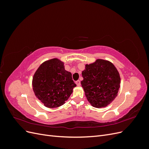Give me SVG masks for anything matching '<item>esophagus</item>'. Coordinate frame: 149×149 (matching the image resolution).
Wrapping results in <instances>:
<instances>
[{
	"label": "esophagus",
	"mask_w": 149,
	"mask_h": 149,
	"mask_svg": "<svg viewBox=\"0 0 149 149\" xmlns=\"http://www.w3.org/2000/svg\"><path fill=\"white\" fill-rule=\"evenodd\" d=\"M75 83H76V85H77V86H79L81 85V82H80V81H79V80H78V81H76Z\"/></svg>",
	"instance_id": "34e87169"
}]
</instances>
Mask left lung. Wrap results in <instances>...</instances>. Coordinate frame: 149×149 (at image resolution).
<instances>
[{
  "label": "left lung",
  "instance_id": "obj_1",
  "mask_svg": "<svg viewBox=\"0 0 149 149\" xmlns=\"http://www.w3.org/2000/svg\"><path fill=\"white\" fill-rule=\"evenodd\" d=\"M81 81L85 95L91 105L96 108L106 107L118 96L120 78L111 62L97 59L85 65Z\"/></svg>",
  "mask_w": 149,
  "mask_h": 149
}]
</instances>
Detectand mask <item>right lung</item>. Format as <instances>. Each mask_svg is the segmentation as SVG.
Segmentation results:
<instances>
[{
	"label": "right lung",
	"instance_id": "1",
	"mask_svg": "<svg viewBox=\"0 0 149 149\" xmlns=\"http://www.w3.org/2000/svg\"><path fill=\"white\" fill-rule=\"evenodd\" d=\"M32 85L35 96L48 108L64 104L76 86L71 73L65 70L64 63L58 58L45 61L38 67Z\"/></svg>",
	"mask_w": 149,
	"mask_h": 149
}]
</instances>
